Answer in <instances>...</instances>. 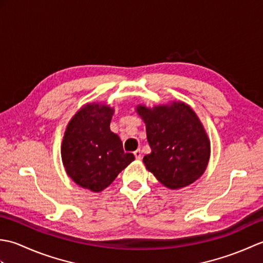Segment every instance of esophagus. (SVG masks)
I'll return each mask as SVG.
<instances>
[{"label": "esophagus", "instance_id": "esophagus-1", "mask_svg": "<svg viewBox=\"0 0 263 263\" xmlns=\"http://www.w3.org/2000/svg\"><path fill=\"white\" fill-rule=\"evenodd\" d=\"M135 157H136V159H141V157H142V153H141V150H140V149L136 150V152H135Z\"/></svg>", "mask_w": 263, "mask_h": 263}]
</instances>
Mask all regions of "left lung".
<instances>
[{"mask_svg":"<svg viewBox=\"0 0 263 263\" xmlns=\"http://www.w3.org/2000/svg\"><path fill=\"white\" fill-rule=\"evenodd\" d=\"M146 123L152 153L146 168L171 190L185 187L203 174L210 158V141L202 123L189 105L173 102L148 108L137 106Z\"/></svg>","mask_w":263,"mask_h":263,"instance_id":"left-lung-1","label":"left lung"}]
</instances>
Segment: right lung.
Returning <instances> with one entry per match:
<instances>
[{
	"label": "right lung",
	"mask_w": 263,
	"mask_h": 263,
	"mask_svg": "<svg viewBox=\"0 0 263 263\" xmlns=\"http://www.w3.org/2000/svg\"><path fill=\"white\" fill-rule=\"evenodd\" d=\"M114 108L87 104L72 117L64 132L61 155L66 174L78 185L100 192L135 160L124 153L120 137L110 131Z\"/></svg>",
	"instance_id": "add662e5"
}]
</instances>
